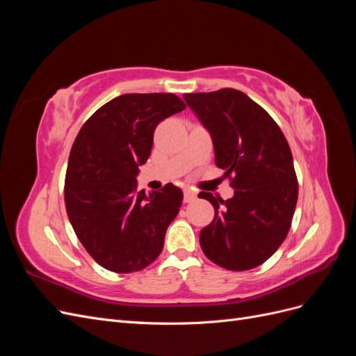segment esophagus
Segmentation results:
<instances>
[{
  "label": "esophagus",
  "instance_id": "1",
  "mask_svg": "<svg viewBox=\"0 0 356 356\" xmlns=\"http://www.w3.org/2000/svg\"><path fill=\"white\" fill-rule=\"evenodd\" d=\"M196 197H197L196 191H193V190H190V188H186V190H184V202H186V203L193 202Z\"/></svg>",
  "mask_w": 356,
  "mask_h": 356
}]
</instances>
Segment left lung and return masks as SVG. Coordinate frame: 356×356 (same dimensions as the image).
Wrapping results in <instances>:
<instances>
[{
  "label": "left lung",
  "mask_w": 356,
  "mask_h": 356,
  "mask_svg": "<svg viewBox=\"0 0 356 356\" xmlns=\"http://www.w3.org/2000/svg\"><path fill=\"white\" fill-rule=\"evenodd\" d=\"M184 99L211 134L215 165L234 188L227 200L199 193L215 209L200 246L227 270H250L268 260L289 232L298 197L293 154L276 122L243 92L186 93Z\"/></svg>",
  "instance_id": "8db88e82"
}]
</instances>
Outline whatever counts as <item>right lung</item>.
Masks as SVG:
<instances>
[{
  "mask_svg": "<svg viewBox=\"0 0 356 356\" xmlns=\"http://www.w3.org/2000/svg\"><path fill=\"white\" fill-rule=\"evenodd\" d=\"M186 108L174 93H127L106 102L83 124L72 144L65 207L93 260L106 270L132 273L163 250L182 191H136V175L152 154L157 124Z\"/></svg>",
  "mask_w": 356,
  "mask_h": 356,
  "instance_id": "obj_1",
  "label": "right lung"
}]
</instances>
